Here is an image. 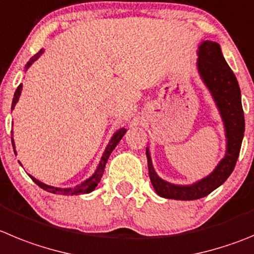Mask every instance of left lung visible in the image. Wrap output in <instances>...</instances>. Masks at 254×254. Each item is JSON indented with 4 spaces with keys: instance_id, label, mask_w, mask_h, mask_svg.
I'll return each instance as SVG.
<instances>
[{
    "instance_id": "8db88e82",
    "label": "left lung",
    "mask_w": 254,
    "mask_h": 254,
    "mask_svg": "<svg viewBox=\"0 0 254 254\" xmlns=\"http://www.w3.org/2000/svg\"><path fill=\"white\" fill-rule=\"evenodd\" d=\"M197 71L208 87L224 123L227 151L213 173L191 185H175L162 180L152 166L148 148H146L148 175L153 189L160 196L175 200H195L204 197L219 188L232 173L238 160L244 136V113L241 89L236 75L225 62L220 45L205 40L197 50Z\"/></svg>"
}]
</instances>
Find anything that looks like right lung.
Instances as JSON below:
<instances>
[{"instance_id": "add662e5", "label": "right lung", "mask_w": 254, "mask_h": 254, "mask_svg": "<svg viewBox=\"0 0 254 254\" xmlns=\"http://www.w3.org/2000/svg\"><path fill=\"white\" fill-rule=\"evenodd\" d=\"M44 51L43 49H41L39 53H37L36 55H34V57L30 59V62L27 63L26 65V69L29 68L30 65L32 64V63L35 62V60H37V58L40 57L41 54H43ZM21 90H22V84H20L17 87V89H16L15 92V95H13V99H12V107H11V109L15 108L16 103H17L18 98H20V94H21ZM126 133V128H121L118 129L117 132H116L115 134H113V137H112V139L109 141L108 146H107L106 151H104L103 156H102V159H101V162H99L98 167H97V170H95V173L93 174L92 176H90L89 179H87V180L84 181V183H81L80 185H76L75 188H54V186H50V185H46V184L41 183V181L36 180L35 178H32L31 175H30V178L32 179V181H34L36 185H39L41 188V189L46 190V191L49 192H53V194H62V195H80V194H88V192H92L93 190L95 189V186L98 185V183L101 181V178L103 176V173H104V167H106V164L107 161H108V157L109 155L112 153V151L115 150L116 146L118 145V142L121 141V138H122L123 136H125ZM12 139V146L13 145V138ZM15 155H16V151H15Z\"/></svg>"}]
</instances>
